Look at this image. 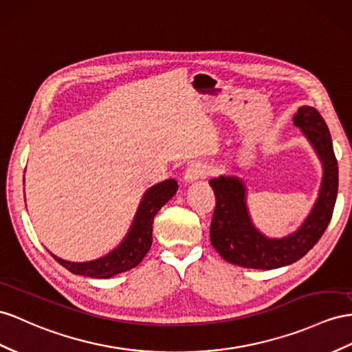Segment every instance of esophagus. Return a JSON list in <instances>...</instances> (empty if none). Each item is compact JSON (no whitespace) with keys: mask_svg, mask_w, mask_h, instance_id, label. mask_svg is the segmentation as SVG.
<instances>
[{"mask_svg":"<svg viewBox=\"0 0 352 352\" xmlns=\"http://www.w3.org/2000/svg\"><path fill=\"white\" fill-rule=\"evenodd\" d=\"M208 175V169H206L205 165L202 164H192L186 169L184 173V182L186 183H193L197 182V179H202Z\"/></svg>","mask_w":352,"mask_h":352,"instance_id":"34e87169","label":"esophagus"}]
</instances>
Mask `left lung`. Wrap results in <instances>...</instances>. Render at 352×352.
<instances>
[{"label": "left lung", "instance_id": "obj_1", "mask_svg": "<svg viewBox=\"0 0 352 352\" xmlns=\"http://www.w3.org/2000/svg\"><path fill=\"white\" fill-rule=\"evenodd\" d=\"M312 144L322 164V182L312 211L302 226L288 236L266 238L251 223L247 208V188L236 177L212 178L215 195L210 236L217 253L232 265L251 269H276L302 258L327 229L336 204L339 169L326 122L314 107H300L293 117Z\"/></svg>", "mask_w": 352, "mask_h": 352}]
</instances>
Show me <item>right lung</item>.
<instances>
[{"mask_svg": "<svg viewBox=\"0 0 352 352\" xmlns=\"http://www.w3.org/2000/svg\"><path fill=\"white\" fill-rule=\"evenodd\" d=\"M177 190L178 183L173 178L150 187L142 196L128 235H126L119 247L107 256L83 263L67 262V260H62L53 254L52 257L76 275L90 278H111L117 274L126 272V270L140 265L141 260L148 253L153 242V220H155L162 206L175 195Z\"/></svg>", "mask_w": 352, "mask_h": 352, "instance_id": "add662e5", "label": "right lung"}]
</instances>
